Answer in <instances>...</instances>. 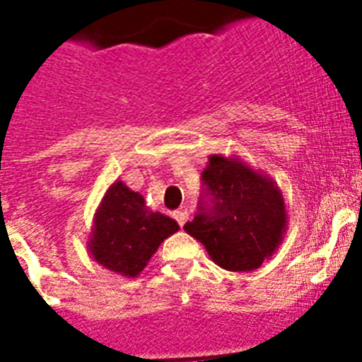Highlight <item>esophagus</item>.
<instances>
[{
  "label": "esophagus",
  "mask_w": 362,
  "mask_h": 362,
  "mask_svg": "<svg viewBox=\"0 0 362 362\" xmlns=\"http://www.w3.org/2000/svg\"><path fill=\"white\" fill-rule=\"evenodd\" d=\"M175 220L180 223V227L186 226V221L189 220V214H187V210H176L175 212Z\"/></svg>",
  "instance_id": "esophagus-1"
}]
</instances>
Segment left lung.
<instances>
[{"instance_id":"left-lung-1","label":"left lung","mask_w":362,"mask_h":362,"mask_svg":"<svg viewBox=\"0 0 362 362\" xmlns=\"http://www.w3.org/2000/svg\"><path fill=\"white\" fill-rule=\"evenodd\" d=\"M201 178L204 197L184 231L201 242L221 269H259L280 247L287 229L286 201L278 184L238 156L221 153L210 156Z\"/></svg>"}]
</instances>
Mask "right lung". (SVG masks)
<instances>
[{"label":"right lung","instance_id":"obj_1","mask_svg":"<svg viewBox=\"0 0 362 362\" xmlns=\"http://www.w3.org/2000/svg\"><path fill=\"white\" fill-rule=\"evenodd\" d=\"M180 229L173 218L153 212L141 193L122 180L110 184L93 214L88 253L101 267L125 278H136L159 244Z\"/></svg>","mask_w":362,"mask_h":362}]
</instances>
